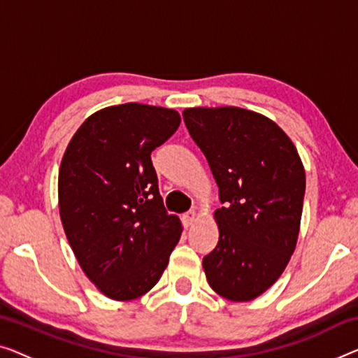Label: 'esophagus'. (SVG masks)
I'll use <instances>...</instances> for the list:
<instances>
[{"mask_svg": "<svg viewBox=\"0 0 358 358\" xmlns=\"http://www.w3.org/2000/svg\"><path fill=\"white\" fill-rule=\"evenodd\" d=\"M196 220H197V213H196L194 210H193V212L185 213V215H183V223H185V227H191Z\"/></svg>", "mask_w": 358, "mask_h": 358, "instance_id": "1", "label": "esophagus"}]
</instances>
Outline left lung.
<instances>
[{
  "mask_svg": "<svg viewBox=\"0 0 358 358\" xmlns=\"http://www.w3.org/2000/svg\"><path fill=\"white\" fill-rule=\"evenodd\" d=\"M183 120L225 206L213 212L218 244L202 260L207 281L228 301H252L275 285L296 249L306 193L301 156L259 112L188 108Z\"/></svg>",
  "mask_w": 358,
  "mask_h": 358,
  "instance_id": "1",
  "label": "left lung"
}]
</instances>
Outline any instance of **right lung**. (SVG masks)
Wrapping results in <instances>:
<instances>
[{"label": "right lung", "mask_w": 358, "mask_h": 358, "mask_svg": "<svg viewBox=\"0 0 358 358\" xmlns=\"http://www.w3.org/2000/svg\"><path fill=\"white\" fill-rule=\"evenodd\" d=\"M175 109L127 103L96 110L64 152L57 197L78 265L112 301L145 296L183 231L164 209L151 152L180 127Z\"/></svg>", "instance_id": "1"}]
</instances>
